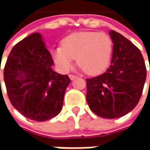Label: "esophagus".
<instances>
[{
  "instance_id": "esophagus-1",
  "label": "esophagus",
  "mask_w": 150,
  "mask_h": 150,
  "mask_svg": "<svg viewBox=\"0 0 150 150\" xmlns=\"http://www.w3.org/2000/svg\"><path fill=\"white\" fill-rule=\"evenodd\" d=\"M69 78H70L71 80H73L74 78H77V76H76V75H74V74H69Z\"/></svg>"
}]
</instances>
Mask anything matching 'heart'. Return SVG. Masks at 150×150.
<instances>
[{"mask_svg": "<svg viewBox=\"0 0 150 150\" xmlns=\"http://www.w3.org/2000/svg\"><path fill=\"white\" fill-rule=\"evenodd\" d=\"M62 46L52 52L61 71H68L77 58L78 65L89 75L106 69L112 52V39L105 32H75L64 38Z\"/></svg>", "mask_w": 150, "mask_h": 150, "instance_id": "obj_1", "label": "heart"}]
</instances>
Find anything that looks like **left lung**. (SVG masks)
I'll list each match as a JSON object with an SVG mask.
<instances>
[{
  "label": "left lung",
  "mask_w": 150,
  "mask_h": 150,
  "mask_svg": "<svg viewBox=\"0 0 150 150\" xmlns=\"http://www.w3.org/2000/svg\"><path fill=\"white\" fill-rule=\"evenodd\" d=\"M113 42L111 64L105 72L87 78V102L105 118L124 116L138 104L147 70L139 49L120 33L110 31Z\"/></svg>",
  "instance_id": "obj_1"
}]
</instances>
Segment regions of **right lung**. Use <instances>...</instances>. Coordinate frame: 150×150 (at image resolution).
Wrapping results in <instances>:
<instances>
[{
  "mask_svg": "<svg viewBox=\"0 0 150 150\" xmlns=\"http://www.w3.org/2000/svg\"><path fill=\"white\" fill-rule=\"evenodd\" d=\"M53 64L39 33L25 38L11 51L4 67V81L10 102L24 117L43 122L61 112L71 80L54 72Z\"/></svg>",
  "mask_w": 150,
  "mask_h": 150,
  "instance_id": "obj_1",
  "label": "right lung"
}]
</instances>
